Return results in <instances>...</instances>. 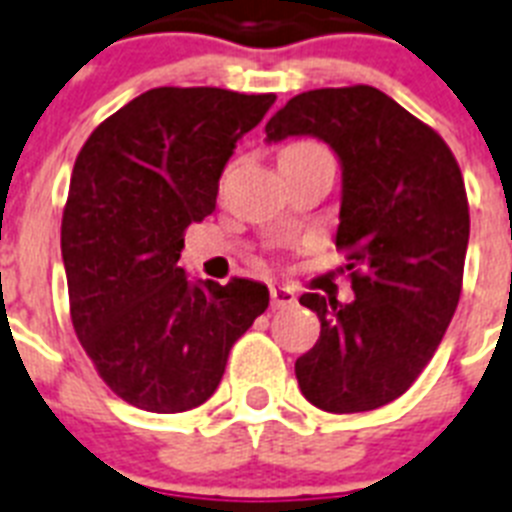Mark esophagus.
Returning <instances> with one entry per match:
<instances>
[{
    "instance_id": "1",
    "label": "esophagus",
    "mask_w": 512,
    "mask_h": 512,
    "mask_svg": "<svg viewBox=\"0 0 512 512\" xmlns=\"http://www.w3.org/2000/svg\"><path fill=\"white\" fill-rule=\"evenodd\" d=\"M297 302V294L289 286H270V307L281 310V307H292Z\"/></svg>"
}]
</instances>
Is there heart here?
<instances>
[{
    "label": "heart",
    "mask_w": 512,
    "mask_h": 512,
    "mask_svg": "<svg viewBox=\"0 0 512 512\" xmlns=\"http://www.w3.org/2000/svg\"><path fill=\"white\" fill-rule=\"evenodd\" d=\"M294 147H310V144H294Z\"/></svg>",
    "instance_id": "b5f03b06"
}]
</instances>
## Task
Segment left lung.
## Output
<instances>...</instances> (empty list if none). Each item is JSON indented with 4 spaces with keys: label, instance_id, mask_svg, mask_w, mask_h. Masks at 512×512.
I'll list each match as a JSON object with an SVG mask.
<instances>
[{
    "label": "left lung",
    "instance_id": "1",
    "mask_svg": "<svg viewBox=\"0 0 512 512\" xmlns=\"http://www.w3.org/2000/svg\"><path fill=\"white\" fill-rule=\"evenodd\" d=\"M265 136H315L342 162L336 249L347 252L355 299L299 297L321 321L294 363L299 389L326 413L376 410L421 376L458 307L471 234L458 160L373 86L297 94Z\"/></svg>",
    "mask_w": 512,
    "mask_h": 512
}]
</instances>
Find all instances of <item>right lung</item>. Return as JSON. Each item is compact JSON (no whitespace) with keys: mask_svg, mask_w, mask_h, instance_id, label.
<instances>
[{"mask_svg":"<svg viewBox=\"0 0 512 512\" xmlns=\"http://www.w3.org/2000/svg\"><path fill=\"white\" fill-rule=\"evenodd\" d=\"M273 94L149 89L99 123L73 165L62 213L70 321L112 392L149 413L213 397L234 342L268 307L249 278L189 281L184 231L215 210L236 141Z\"/></svg>","mask_w":512,"mask_h":512,"instance_id":"right-lung-1","label":"right lung"}]
</instances>
